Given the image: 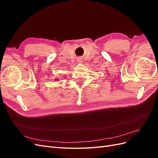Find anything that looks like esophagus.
Instances as JSON below:
<instances>
[{
    "mask_svg": "<svg viewBox=\"0 0 158 158\" xmlns=\"http://www.w3.org/2000/svg\"><path fill=\"white\" fill-rule=\"evenodd\" d=\"M80 61H81V60H78V62H80Z\"/></svg>",
    "mask_w": 158,
    "mask_h": 158,
    "instance_id": "34e87169",
    "label": "esophagus"
}]
</instances>
